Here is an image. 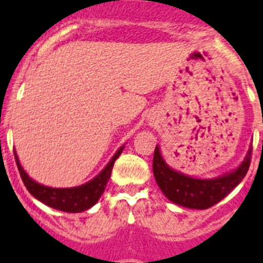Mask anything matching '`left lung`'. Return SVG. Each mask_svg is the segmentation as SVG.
Segmentation results:
<instances>
[{"mask_svg": "<svg viewBox=\"0 0 263 263\" xmlns=\"http://www.w3.org/2000/svg\"><path fill=\"white\" fill-rule=\"evenodd\" d=\"M252 146L242 163L231 173L215 179H196L175 171L164 162L157 145L153 159V173L160 191L170 201L191 210H206L222 200L245 178L250 166Z\"/></svg>", "mask_w": 263, "mask_h": 263, "instance_id": "1", "label": "left lung"}]
</instances>
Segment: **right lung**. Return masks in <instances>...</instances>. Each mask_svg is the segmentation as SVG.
I'll return each mask as SVG.
<instances>
[{
    "label": "right lung",
    "instance_id": "1",
    "mask_svg": "<svg viewBox=\"0 0 263 263\" xmlns=\"http://www.w3.org/2000/svg\"><path fill=\"white\" fill-rule=\"evenodd\" d=\"M122 150H124V146H121L118 148L117 153L109 160V163L106 164L105 168L96 178H93L92 180L85 183V184L71 188H52L39 184L38 182L32 180L27 175L26 171L23 170L15 152H14V157H15V162H17L23 184L26 185V188L32 196L38 199L43 204H46V205L53 208V210L63 211V212L68 213H79L89 210L90 206H93L99 201L101 195L105 191L106 183H108L109 178H110L113 164H115L116 159L121 155Z\"/></svg>",
    "mask_w": 263,
    "mask_h": 263
}]
</instances>
